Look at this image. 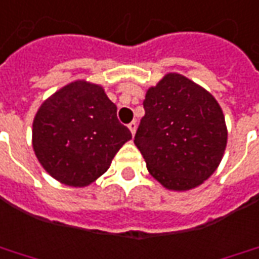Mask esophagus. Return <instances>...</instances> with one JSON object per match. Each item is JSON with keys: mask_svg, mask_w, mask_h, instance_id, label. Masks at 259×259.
<instances>
[{"mask_svg": "<svg viewBox=\"0 0 259 259\" xmlns=\"http://www.w3.org/2000/svg\"><path fill=\"white\" fill-rule=\"evenodd\" d=\"M136 127H137L136 120H133V122L129 123V130H130V133H132V135H135V133H136Z\"/></svg>", "mask_w": 259, "mask_h": 259, "instance_id": "obj_1", "label": "esophagus"}]
</instances>
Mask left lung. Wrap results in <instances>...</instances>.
<instances>
[{
	"mask_svg": "<svg viewBox=\"0 0 259 259\" xmlns=\"http://www.w3.org/2000/svg\"><path fill=\"white\" fill-rule=\"evenodd\" d=\"M143 106L135 144L149 173L173 191L201 186L227 147L226 117L215 98L173 72L147 89Z\"/></svg>",
	"mask_w": 259,
	"mask_h": 259,
	"instance_id": "1",
	"label": "left lung"
}]
</instances>
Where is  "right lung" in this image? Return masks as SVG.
Returning a JSON list of instances; mask_svg holds the SVG:
<instances>
[{
  "instance_id": "obj_1",
  "label": "right lung",
  "mask_w": 259,
  "mask_h": 259,
  "mask_svg": "<svg viewBox=\"0 0 259 259\" xmlns=\"http://www.w3.org/2000/svg\"><path fill=\"white\" fill-rule=\"evenodd\" d=\"M117 107L100 85L75 80L44 100L32 123V147L55 180L86 187L106 173L132 139L117 120Z\"/></svg>"
}]
</instances>
